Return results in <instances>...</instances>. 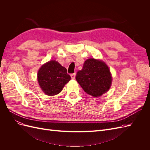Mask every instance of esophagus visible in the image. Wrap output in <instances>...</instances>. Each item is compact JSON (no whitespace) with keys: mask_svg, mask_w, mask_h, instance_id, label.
I'll return each instance as SVG.
<instances>
[{"mask_svg":"<svg viewBox=\"0 0 150 150\" xmlns=\"http://www.w3.org/2000/svg\"><path fill=\"white\" fill-rule=\"evenodd\" d=\"M71 79H75V77H76V74L74 73V74H71Z\"/></svg>","mask_w":150,"mask_h":150,"instance_id":"esophagus-1","label":"esophagus"}]
</instances>
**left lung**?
<instances>
[{
	"label": "left lung",
	"instance_id": "obj_1",
	"mask_svg": "<svg viewBox=\"0 0 150 150\" xmlns=\"http://www.w3.org/2000/svg\"><path fill=\"white\" fill-rule=\"evenodd\" d=\"M76 79L84 91L94 97L101 96L111 85V75L104 62L91 58L86 60L82 70L77 72Z\"/></svg>",
	"mask_w": 150,
	"mask_h": 150
}]
</instances>
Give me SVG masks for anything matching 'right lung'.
<instances>
[{"label": "right lung", "mask_w": 150, "mask_h": 150, "mask_svg": "<svg viewBox=\"0 0 150 150\" xmlns=\"http://www.w3.org/2000/svg\"><path fill=\"white\" fill-rule=\"evenodd\" d=\"M38 83L43 92L48 96L59 93L71 79L67 69L55 61H50L42 66L38 71Z\"/></svg>", "instance_id": "1"}]
</instances>
